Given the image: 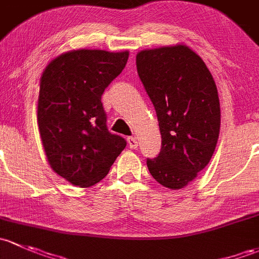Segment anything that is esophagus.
Wrapping results in <instances>:
<instances>
[{
  "label": "esophagus",
  "mask_w": 259,
  "mask_h": 259,
  "mask_svg": "<svg viewBox=\"0 0 259 259\" xmlns=\"http://www.w3.org/2000/svg\"><path fill=\"white\" fill-rule=\"evenodd\" d=\"M127 142H128V147L132 149H136L138 147V141L136 137H128L127 138Z\"/></svg>",
  "instance_id": "34e87169"
}]
</instances>
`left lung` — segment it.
Here are the masks:
<instances>
[{"label": "left lung", "mask_w": 259, "mask_h": 259, "mask_svg": "<svg viewBox=\"0 0 259 259\" xmlns=\"http://www.w3.org/2000/svg\"><path fill=\"white\" fill-rule=\"evenodd\" d=\"M136 65L162 137L158 156L147 158L148 170L163 187L183 188L209 163L217 145L221 108L214 79L183 45L141 51Z\"/></svg>", "instance_id": "obj_1"}]
</instances>
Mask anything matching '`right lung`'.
Returning a JSON list of instances; mask_svg holds the SVG:
<instances>
[{
    "label": "right lung",
    "instance_id": "obj_1",
    "mask_svg": "<svg viewBox=\"0 0 259 259\" xmlns=\"http://www.w3.org/2000/svg\"><path fill=\"white\" fill-rule=\"evenodd\" d=\"M128 52L77 50L58 56L41 77L39 135L51 167L72 185L90 187L107 176L127 142L107 128L101 97Z\"/></svg>",
    "mask_w": 259,
    "mask_h": 259
}]
</instances>
